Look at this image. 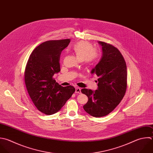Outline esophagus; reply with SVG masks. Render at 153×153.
Listing matches in <instances>:
<instances>
[{
    "label": "esophagus",
    "mask_w": 153,
    "mask_h": 153,
    "mask_svg": "<svg viewBox=\"0 0 153 153\" xmlns=\"http://www.w3.org/2000/svg\"><path fill=\"white\" fill-rule=\"evenodd\" d=\"M75 93H81V88L79 87L75 88Z\"/></svg>",
    "instance_id": "obj_1"
}]
</instances>
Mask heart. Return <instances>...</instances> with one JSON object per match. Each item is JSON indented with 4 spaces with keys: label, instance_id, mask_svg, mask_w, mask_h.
I'll list each match as a JSON object with an SVG mask.
<instances>
[{
    "label": "heart",
    "instance_id": "heart-1",
    "mask_svg": "<svg viewBox=\"0 0 153 153\" xmlns=\"http://www.w3.org/2000/svg\"><path fill=\"white\" fill-rule=\"evenodd\" d=\"M72 51L77 59L86 63L93 62L97 57V52L91 44L87 41H79L72 47Z\"/></svg>",
    "mask_w": 153,
    "mask_h": 153
}]
</instances>
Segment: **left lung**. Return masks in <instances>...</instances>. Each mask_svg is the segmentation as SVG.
<instances>
[{
  "mask_svg": "<svg viewBox=\"0 0 153 153\" xmlns=\"http://www.w3.org/2000/svg\"><path fill=\"white\" fill-rule=\"evenodd\" d=\"M98 43L102 46V56L91 71L99 76L96 81L98 87L94 91L81 90L88 99L84 109L94 117H102L112 112L123 99L127 88V67L122 54L112 45Z\"/></svg>",
  "mask_w": 153,
  "mask_h": 153,
  "instance_id": "obj_1",
  "label": "left lung"
}]
</instances>
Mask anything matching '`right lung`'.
<instances>
[{"label":"right lung","mask_w":153,"mask_h":153,"mask_svg":"<svg viewBox=\"0 0 153 153\" xmlns=\"http://www.w3.org/2000/svg\"><path fill=\"white\" fill-rule=\"evenodd\" d=\"M70 42L69 39L44 42L33 51L27 61L26 86L36 108L45 114L60 111L75 91L72 85L62 87L53 78L60 71V54Z\"/></svg>","instance_id":"right-lung-1"}]
</instances>
